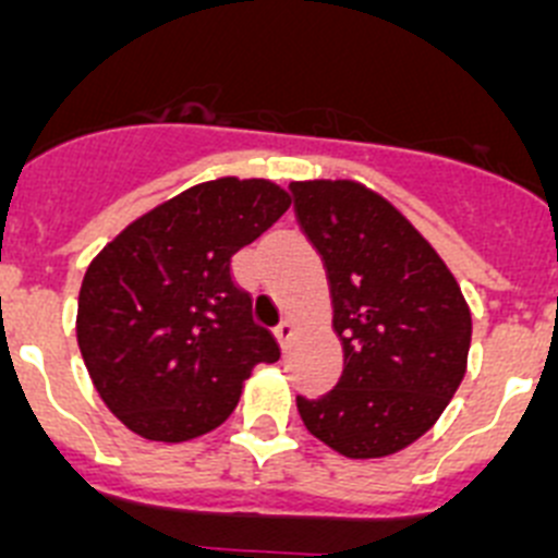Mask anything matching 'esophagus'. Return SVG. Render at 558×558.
Here are the masks:
<instances>
[{
    "label": "esophagus",
    "instance_id": "obj_1",
    "mask_svg": "<svg viewBox=\"0 0 558 558\" xmlns=\"http://www.w3.org/2000/svg\"><path fill=\"white\" fill-rule=\"evenodd\" d=\"M294 330H298V328H294V323H291V319H283V323L275 328V336H278L280 348H286V344H289L291 336H294Z\"/></svg>",
    "mask_w": 558,
    "mask_h": 558
}]
</instances>
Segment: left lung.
<instances>
[{"instance_id": "obj_1", "label": "left lung", "mask_w": 558, "mask_h": 558, "mask_svg": "<svg viewBox=\"0 0 558 558\" xmlns=\"http://www.w3.org/2000/svg\"><path fill=\"white\" fill-rule=\"evenodd\" d=\"M323 255L344 369L328 395L298 398L305 428L348 459H384L448 409L466 373L473 316L453 272L380 194L353 180L289 185Z\"/></svg>"}]
</instances>
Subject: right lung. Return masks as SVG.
I'll return each instance as SVG.
<instances>
[{"mask_svg": "<svg viewBox=\"0 0 558 558\" xmlns=\"http://www.w3.org/2000/svg\"><path fill=\"white\" fill-rule=\"evenodd\" d=\"M289 205L269 180H208L135 219L92 260L77 344L99 398L133 434L189 441L219 428L253 366L280 359L230 258Z\"/></svg>", "mask_w": 558, "mask_h": 558, "instance_id": "1", "label": "right lung"}]
</instances>
